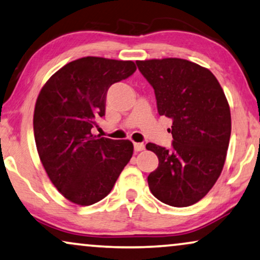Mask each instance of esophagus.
<instances>
[{"mask_svg": "<svg viewBox=\"0 0 260 260\" xmlns=\"http://www.w3.org/2000/svg\"><path fill=\"white\" fill-rule=\"evenodd\" d=\"M134 148L136 151H142L144 149L143 143H134Z\"/></svg>", "mask_w": 260, "mask_h": 260, "instance_id": "34e87169", "label": "esophagus"}]
</instances>
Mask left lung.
<instances>
[{
	"mask_svg": "<svg viewBox=\"0 0 260 260\" xmlns=\"http://www.w3.org/2000/svg\"><path fill=\"white\" fill-rule=\"evenodd\" d=\"M154 88L159 116L173 119L172 148H145L158 157L149 174L152 195L163 204L187 207L200 201L219 179L231 137V111L211 71L184 59L136 61Z\"/></svg>",
	"mask_w": 260,
	"mask_h": 260,
	"instance_id": "8db88e82",
	"label": "left lung"
}]
</instances>
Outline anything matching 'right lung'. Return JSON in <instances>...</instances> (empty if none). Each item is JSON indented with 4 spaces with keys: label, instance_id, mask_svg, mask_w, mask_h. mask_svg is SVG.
Instances as JSON below:
<instances>
[{
    "label": "right lung",
    "instance_id": "1",
    "mask_svg": "<svg viewBox=\"0 0 260 260\" xmlns=\"http://www.w3.org/2000/svg\"><path fill=\"white\" fill-rule=\"evenodd\" d=\"M136 71L133 61L86 56L71 61L41 88L34 110V137L49 180L80 206L101 201L130 161L134 145L92 135L105 116L112 84Z\"/></svg>",
    "mask_w": 260,
    "mask_h": 260
}]
</instances>
